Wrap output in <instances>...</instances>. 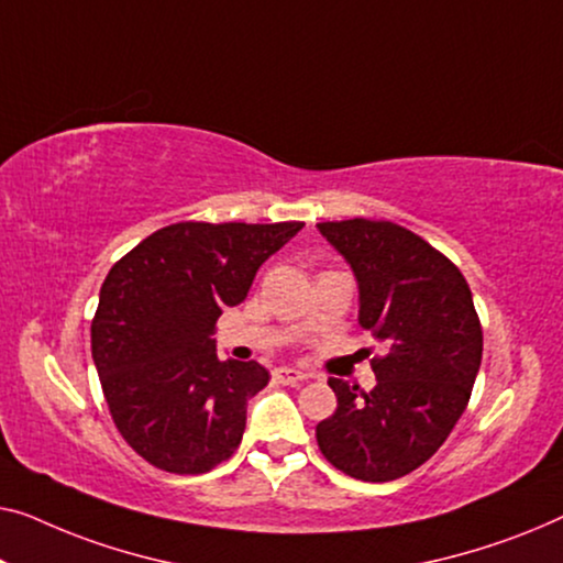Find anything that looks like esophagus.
<instances>
[{
	"mask_svg": "<svg viewBox=\"0 0 563 563\" xmlns=\"http://www.w3.org/2000/svg\"><path fill=\"white\" fill-rule=\"evenodd\" d=\"M273 377L278 379V383H283V385H298V383H303V379H308L306 372L292 369V367H280V369H275V372H273Z\"/></svg>",
	"mask_w": 563,
	"mask_h": 563,
	"instance_id": "34e87169",
	"label": "esophagus"
}]
</instances>
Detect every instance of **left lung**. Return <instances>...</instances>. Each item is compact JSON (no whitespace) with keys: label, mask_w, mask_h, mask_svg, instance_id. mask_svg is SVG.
<instances>
[{"label":"left lung","mask_w":563,"mask_h":563,"mask_svg":"<svg viewBox=\"0 0 563 563\" xmlns=\"http://www.w3.org/2000/svg\"><path fill=\"white\" fill-rule=\"evenodd\" d=\"M360 283V323L385 354L377 385L329 377L336 410L316 426L321 454L362 482L406 477L437 454L470 402L482 362L472 290L451 260L385 219L321 221Z\"/></svg>","instance_id":"1"}]
</instances>
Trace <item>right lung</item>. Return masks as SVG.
Here are the masks:
<instances>
[{"instance_id": "add662e5", "label": "right lung", "mask_w": 563, "mask_h": 563, "mask_svg": "<svg viewBox=\"0 0 563 563\" xmlns=\"http://www.w3.org/2000/svg\"><path fill=\"white\" fill-rule=\"evenodd\" d=\"M303 221H178L145 236L101 283L91 357L122 439L157 470L203 474L236 451L257 362L217 357V321Z\"/></svg>"}]
</instances>
